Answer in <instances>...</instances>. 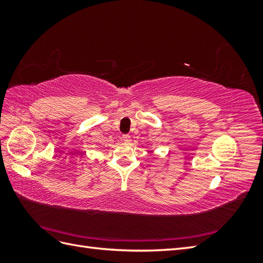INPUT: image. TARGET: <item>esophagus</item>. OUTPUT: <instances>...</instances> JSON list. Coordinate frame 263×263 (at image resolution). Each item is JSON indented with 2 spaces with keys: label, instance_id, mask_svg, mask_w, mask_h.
<instances>
[{
  "label": "esophagus",
  "instance_id": "1",
  "mask_svg": "<svg viewBox=\"0 0 263 263\" xmlns=\"http://www.w3.org/2000/svg\"><path fill=\"white\" fill-rule=\"evenodd\" d=\"M122 140L124 142H129L132 139H130V136H129L128 134H125V135H123V136H122Z\"/></svg>",
  "mask_w": 263,
  "mask_h": 263
}]
</instances>
